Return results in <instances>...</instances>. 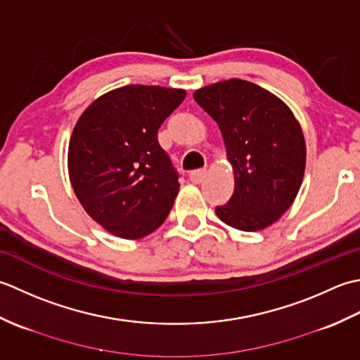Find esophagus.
<instances>
[{"label":"esophagus","mask_w":360,"mask_h":360,"mask_svg":"<svg viewBox=\"0 0 360 360\" xmlns=\"http://www.w3.org/2000/svg\"><path fill=\"white\" fill-rule=\"evenodd\" d=\"M207 177V169H199V171H193L189 174V180L195 183V185H199Z\"/></svg>","instance_id":"esophagus-1"}]
</instances>
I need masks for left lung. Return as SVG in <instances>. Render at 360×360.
<instances>
[{
	"mask_svg": "<svg viewBox=\"0 0 360 360\" xmlns=\"http://www.w3.org/2000/svg\"><path fill=\"white\" fill-rule=\"evenodd\" d=\"M194 99L221 130L234 175L231 199L216 208L240 231H259L288 211L302 188L306 143L289 105L242 79L202 86Z\"/></svg>",
	"mask_w": 360,
	"mask_h": 360,
	"instance_id": "left-lung-1",
	"label": "left lung"
}]
</instances>
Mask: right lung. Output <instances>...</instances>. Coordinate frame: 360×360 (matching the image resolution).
I'll list each match as a JSON object with an SVG mask.
<instances>
[{"label": "right lung", "mask_w": 360, "mask_h": 360, "mask_svg": "<svg viewBox=\"0 0 360 360\" xmlns=\"http://www.w3.org/2000/svg\"><path fill=\"white\" fill-rule=\"evenodd\" d=\"M185 98L181 88L127 85L79 116L68 146L71 186L86 214L113 236L141 239L169 214L180 183L157 131Z\"/></svg>", "instance_id": "obj_1"}]
</instances>
